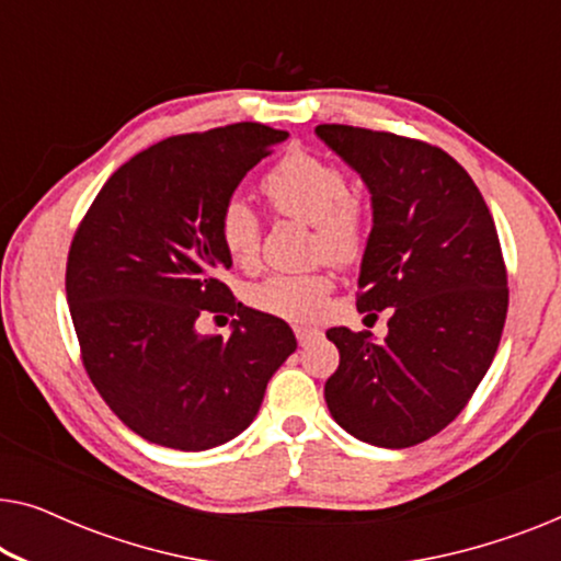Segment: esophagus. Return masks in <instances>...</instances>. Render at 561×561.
Returning <instances> with one entry per match:
<instances>
[{
  "mask_svg": "<svg viewBox=\"0 0 561 561\" xmlns=\"http://www.w3.org/2000/svg\"><path fill=\"white\" fill-rule=\"evenodd\" d=\"M294 332H296V340H298V344H301V347L319 336L317 329H309V327H296Z\"/></svg>",
  "mask_w": 561,
  "mask_h": 561,
  "instance_id": "esophagus-1",
  "label": "esophagus"
}]
</instances>
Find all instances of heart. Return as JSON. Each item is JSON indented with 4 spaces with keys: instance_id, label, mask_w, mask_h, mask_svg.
<instances>
[{
    "instance_id": "heart-1",
    "label": "heart",
    "mask_w": 561,
    "mask_h": 561,
    "mask_svg": "<svg viewBox=\"0 0 561 561\" xmlns=\"http://www.w3.org/2000/svg\"><path fill=\"white\" fill-rule=\"evenodd\" d=\"M263 188L275 209L313 225V255L350 265L365 248L363 211L350 198L342 168L309 152H290L265 175ZM219 240L237 265H252L260 250V219L242 196L219 211ZM332 278L327 273H275L250 288V304L290 321L313 319L324 306Z\"/></svg>"
}]
</instances>
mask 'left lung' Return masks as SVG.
<instances>
[{"instance_id":"left-lung-1","label":"left lung","mask_w":561,"mask_h":561,"mask_svg":"<svg viewBox=\"0 0 561 561\" xmlns=\"http://www.w3.org/2000/svg\"><path fill=\"white\" fill-rule=\"evenodd\" d=\"M317 135L370 191L357 309H390L382 342L347 327L327 332L340 350L324 386L329 413L359 442L413 447L459 416L495 357L508 311L495 221L442 148L350 125Z\"/></svg>"}]
</instances>
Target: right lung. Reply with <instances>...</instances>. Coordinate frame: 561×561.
<instances>
[{"label": "right lung", "instance_id": "1", "mask_svg": "<svg viewBox=\"0 0 561 561\" xmlns=\"http://www.w3.org/2000/svg\"><path fill=\"white\" fill-rule=\"evenodd\" d=\"M286 137L257 122L168 137L114 171L76 229L66 296L83 367L142 439L181 451L234 439L296 352L286 321L219 278L232 267L221 206ZM204 310L238 313L229 341L195 332Z\"/></svg>", "mask_w": 561, "mask_h": 561}]
</instances>
